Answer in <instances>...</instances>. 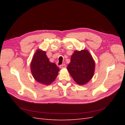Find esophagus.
Masks as SVG:
<instances>
[{
    "label": "esophagus",
    "mask_w": 125,
    "mask_h": 125,
    "mask_svg": "<svg viewBox=\"0 0 125 125\" xmlns=\"http://www.w3.org/2000/svg\"><path fill=\"white\" fill-rule=\"evenodd\" d=\"M59 67H60V68H61V69L65 68L66 67V65H65V64H62V65H60V66H59Z\"/></svg>",
    "instance_id": "obj_1"
}]
</instances>
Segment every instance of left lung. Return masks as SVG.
Masks as SVG:
<instances>
[{"mask_svg": "<svg viewBox=\"0 0 125 125\" xmlns=\"http://www.w3.org/2000/svg\"><path fill=\"white\" fill-rule=\"evenodd\" d=\"M95 66L94 60L88 51H75L71 57L67 69L77 83L84 85L92 78Z\"/></svg>", "mask_w": 125, "mask_h": 125, "instance_id": "1", "label": "left lung"}]
</instances>
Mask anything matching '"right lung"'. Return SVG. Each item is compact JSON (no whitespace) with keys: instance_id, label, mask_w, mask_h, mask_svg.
I'll return each mask as SVG.
<instances>
[{"instance_id":"1","label":"right lung","mask_w":125,"mask_h":125,"mask_svg":"<svg viewBox=\"0 0 125 125\" xmlns=\"http://www.w3.org/2000/svg\"><path fill=\"white\" fill-rule=\"evenodd\" d=\"M31 70L36 81L41 84L49 85L57 77L59 69L55 63L50 62L46 52L37 50L32 60Z\"/></svg>"}]
</instances>
